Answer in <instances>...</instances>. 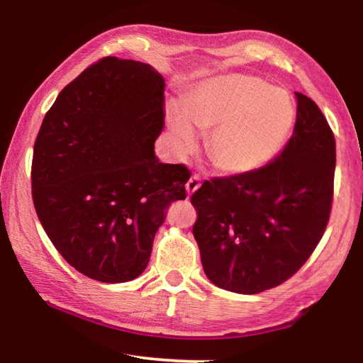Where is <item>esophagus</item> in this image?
Masks as SVG:
<instances>
[{"instance_id":"esophagus-1","label":"esophagus","mask_w":363,"mask_h":363,"mask_svg":"<svg viewBox=\"0 0 363 363\" xmlns=\"http://www.w3.org/2000/svg\"><path fill=\"white\" fill-rule=\"evenodd\" d=\"M200 187V176H196V174H192L189 177V181H187V184H186V189H187V194H190L192 195L196 189Z\"/></svg>"}]
</instances>
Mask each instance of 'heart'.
Segmentation results:
<instances>
[{"label": "heart", "mask_w": 363, "mask_h": 363, "mask_svg": "<svg viewBox=\"0 0 363 363\" xmlns=\"http://www.w3.org/2000/svg\"><path fill=\"white\" fill-rule=\"evenodd\" d=\"M176 153L195 147L192 125L210 131L206 152L225 173H250L270 162L284 147L294 123V106L284 89L247 73L206 79L190 91L184 107L168 113Z\"/></svg>", "instance_id": "obj_1"}]
</instances>
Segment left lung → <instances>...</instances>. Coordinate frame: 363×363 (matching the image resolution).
<instances>
[{
    "instance_id": "left-lung-1",
    "label": "left lung",
    "mask_w": 363,
    "mask_h": 363,
    "mask_svg": "<svg viewBox=\"0 0 363 363\" xmlns=\"http://www.w3.org/2000/svg\"><path fill=\"white\" fill-rule=\"evenodd\" d=\"M296 94L290 140L262 168L213 177L190 196L206 277L256 294L293 277L323 237L333 205L336 143L327 118Z\"/></svg>"
}]
</instances>
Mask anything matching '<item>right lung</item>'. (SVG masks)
Instances as JSON below:
<instances>
[{
    "instance_id": "add662e5",
    "label": "right lung",
    "mask_w": 363,
    "mask_h": 363,
    "mask_svg": "<svg viewBox=\"0 0 363 363\" xmlns=\"http://www.w3.org/2000/svg\"><path fill=\"white\" fill-rule=\"evenodd\" d=\"M164 82L149 64L102 57L60 91L36 136L32 199L49 240L86 277H139L186 164L160 163Z\"/></svg>"
}]
</instances>
